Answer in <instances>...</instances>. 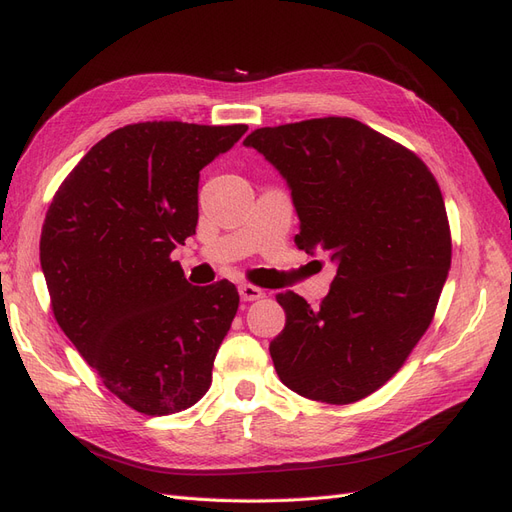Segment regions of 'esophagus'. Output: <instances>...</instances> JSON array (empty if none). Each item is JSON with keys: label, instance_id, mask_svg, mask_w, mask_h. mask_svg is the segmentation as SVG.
<instances>
[{"label": "esophagus", "instance_id": "obj_1", "mask_svg": "<svg viewBox=\"0 0 512 512\" xmlns=\"http://www.w3.org/2000/svg\"><path fill=\"white\" fill-rule=\"evenodd\" d=\"M239 294H241L243 301H260L262 297H265V292H262L256 286H252V284H241Z\"/></svg>", "mask_w": 512, "mask_h": 512}]
</instances>
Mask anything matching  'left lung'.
I'll return each mask as SVG.
<instances>
[{
    "label": "left lung",
    "mask_w": 512,
    "mask_h": 512,
    "mask_svg": "<svg viewBox=\"0 0 512 512\" xmlns=\"http://www.w3.org/2000/svg\"><path fill=\"white\" fill-rule=\"evenodd\" d=\"M243 145L286 179L299 250L337 265L320 307L277 294V376L307 399L359 401L397 374L436 314L451 269L438 181L416 153L350 117L260 128Z\"/></svg>",
    "instance_id": "left-lung-1"
}]
</instances>
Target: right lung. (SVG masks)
Segmentation results:
<instances>
[{"label":"right lung","instance_id":"1","mask_svg":"<svg viewBox=\"0 0 512 512\" xmlns=\"http://www.w3.org/2000/svg\"><path fill=\"white\" fill-rule=\"evenodd\" d=\"M247 132L145 121L91 147L46 211L40 265L55 320L123 404L164 416L211 386L239 307L228 280L192 286L170 252L196 235L200 170Z\"/></svg>","mask_w":512,"mask_h":512}]
</instances>
